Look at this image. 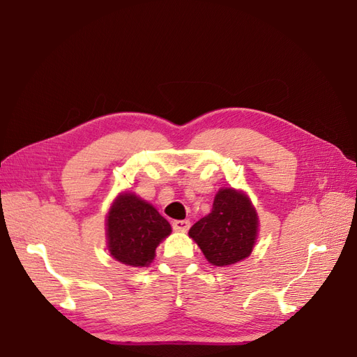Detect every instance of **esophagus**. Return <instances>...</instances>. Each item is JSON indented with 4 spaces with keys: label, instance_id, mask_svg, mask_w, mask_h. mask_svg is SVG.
<instances>
[{
    "label": "esophagus",
    "instance_id": "1",
    "mask_svg": "<svg viewBox=\"0 0 357 357\" xmlns=\"http://www.w3.org/2000/svg\"><path fill=\"white\" fill-rule=\"evenodd\" d=\"M172 227L174 231H187L190 229V221L188 219H184V221H173Z\"/></svg>",
    "mask_w": 357,
    "mask_h": 357
}]
</instances>
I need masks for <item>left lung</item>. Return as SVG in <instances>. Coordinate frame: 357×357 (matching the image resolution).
Listing matches in <instances>:
<instances>
[{
    "label": "left lung",
    "instance_id": "obj_1",
    "mask_svg": "<svg viewBox=\"0 0 357 357\" xmlns=\"http://www.w3.org/2000/svg\"><path fill=\"white\" fill-rule=\"evenodd\" d=\"M207 261L225 267L250 256L257 234V216L245 195L233 188H221L213 208L199 219L190 231Z\"/></svg>",
    "mask_w": 357,
    "mask_h": 357
}]
</instances>
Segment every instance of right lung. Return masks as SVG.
<instances>
[{
	"instance_id": "right-lung-1",
	"label": "right lung",
	"mask_w": 357,
	"mask_h": 357,
	"mask_svg": "<svg viewBox=\"0 0 357 357\" xmlns=\"http://www.w3.org/2000/svg\"><path fill=\"white\" fill-rule=\"evenodd\" d=\"M170 231V224L153 206L124 193L113 204L107 218L109 252L126 265L146 267L155 257L159 242Z\"/></svg>"
}]
</instances>
